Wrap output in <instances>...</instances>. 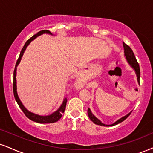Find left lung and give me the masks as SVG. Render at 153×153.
I'll list each match as a JSON object with an SVG mask.
<instances>
[{
    "label": "left lung",
    "mask_w": 153,
    "mask_h": 153,
    "mask_svg": "<svg viewBox=\"0 0 153 153\" xmlns=\"http://www.w3.org/2000/svg\"><path fill=\"white\" fill-rule=\"evenodd\" d=\"M123 47H124V53H125V56H126V58L127 60V61H128V63L130 64V66L132 68L134 69V71H135V73L136 75H137V81L140 83V66H139V64L138 62H137V60H136L135 58V55H134L133 53V51H132V50L130 48V46H128V45H126V43L123 42ZM130 113H131V112L129 113L128 114V115H125L124 117H121V118H120L119 120H117L116 122H115L113 123V124H111V125H105L104 124V123H102L100 120H98L97 118L94 115H93V113H92L91 110L90 108H88V117H89V118L91 120V121H93V123H95V124L96 125H98V126H115V125L118 124V123L123 122V121H124L125 120H126L127 117H128L129 115H130Z\"/></svg>",
    "instance_id": "obj_1"
}]
</instances>
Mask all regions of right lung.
I'll use <instances>...</instances> for the list:
<instances>
[{
    "label": "right lung",
    "mask_w": 153,
    "mask_h": 153,
    "mask_svg": "<svg viewBox=\"0 0 153 153\" xmlns=\"http://www.w3.org/2000/svg\"><path fill=\"white\" fill-rule=\"evenodd\" d=\"M43 33L53 35L49 30H40L38 33L35 34L33 36L31 37L30 39L27 40L26 43H25V45H24V46L23 47V48H22L21 53H20L19 58H18L17 62H16V67H15V70L13 72V94H14L15 99H16V102H17L18 105H19L20 108L22 110V111L23 112L24 114L25 115V116H26L27 118H29L30 120H31L38 123H53L57 122V121H58L61 118L62 114L64 113V111H65V110L66 103H67V98L65 97V99H63V101H62V103L61 104V105H60V108H59L56 112H54V113L51 114V115H46V116H42V115H36V114L31 113V112L28 111V110H27L26 108L23 106V105L22 104L21 100H20V98L18 97V95L17 93V86H16V71H17V66L18 65V64H19L20 61H21L22 56H23L24 53V51H25V50L26 49L27 46L29 45V43H30L32 40H33L35 38H37V37Z\"/></svg>",
    "instance_id": "add662e5"
}]
</instances>
